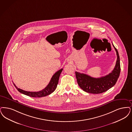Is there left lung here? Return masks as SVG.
<instances>
[{
  "label": "left lung",
  "instance_id": "8db88e82",
  "mask_svg": "<svg viewBox=\"0 0 132 132\" xmlns=\"http://www.w3.org/2000/svg\"><path fill=\"white\" fill-rule=\"evenodd\" d=\"M112 45L116 51L117 60L115 67L111 73L99 78H94L86 74L75 72L78 84L85 92L100 94L105 92L116 85L120 75V64L118 52L113 44Z\"/></svg>",
  "mask_w": 132,
  "mask_h": 132
}]
</instances>
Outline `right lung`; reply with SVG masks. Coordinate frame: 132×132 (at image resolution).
Returning a JSON list of instances; mask_svg holds the SVG:
<instances>
[{"mask_svg": "<svg viewBox=\"0 0 132 132\" xmlns=\"http://www.w3.org/2000/svg\"><path fill=\"white\" fill-rule=\"evenodd\" d=\"M62 70H63V69H61L58 71H57L53 75L52 79L47 86L44 89L38 92H30V91H25L18 88L14 84V85H15L16 89L23 94H24L31 97H34V98H40V97H45L52 93L56 88V87L58 83L59 78Z\"/></svg>", "mask_w": 132, "mask_h": 132, "instance_id": "add662e5", "label": "right lung"}]
</instances>
